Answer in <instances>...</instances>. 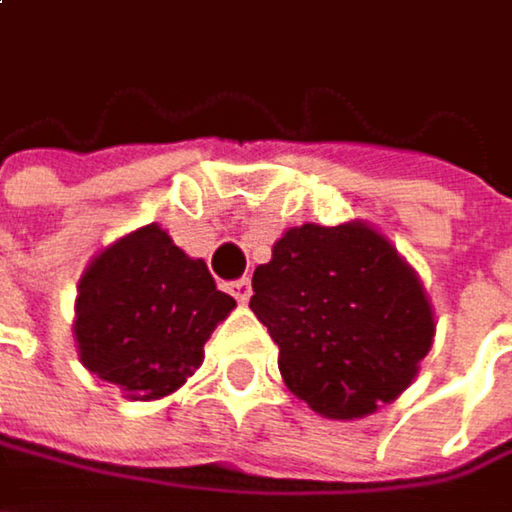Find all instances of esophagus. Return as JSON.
<instances>
[{
    "label": "esophagus",
    "mask_w": 512,
    "mask_h": 512,
    "mask_svg": "<svg viewBox=\"0 0 512 512\" xmlns=\"http://www.w3.org/2000/svg\"><path fill=\"white\" fill-rule=\"evenodd\" d=\"M227 291H230V297H233L236 303H248V297H251V282H248V279H236V282L227 285Z\"/></svg>",
    "instance_id": "34e87169"
}]
</instances>
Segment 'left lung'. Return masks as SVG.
I'll use <instances>...</instances> for the list:
<instances>
[{"instance_id":"left-lung-1","label":"left lung","mask_w":512,"mask_h":512,"mask_svg":"<svg viewBox=\"0 0 512 512\" xmlns=\"http://www.w3.org/2000/svg\"><path fill=\"white\" fill-rule=\"evenodd\" d=\"M251 288L248 309L279 345L288 390L330 420L393 402L432 348L435 315L417 273L363 221L285 230Z\"/></svg>"}]
</instances>
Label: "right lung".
<instances>
[{"mask_svg": "<svg viewBox=\"0 0 512 512\" xmlns=\"http://www.w3.org/2000/svg\"><path fill=\"white\" fill-rule=\"evenodd\" d=\"M233 306L167 230L137 227L95 254L77 285L80 363L134 402L170 396L203 363L206 339Z\"/></svg>", "mask_w": 512, "mask_h": 512, "instance_id": "add662e5", "label": "right lung"}]
</instances>
